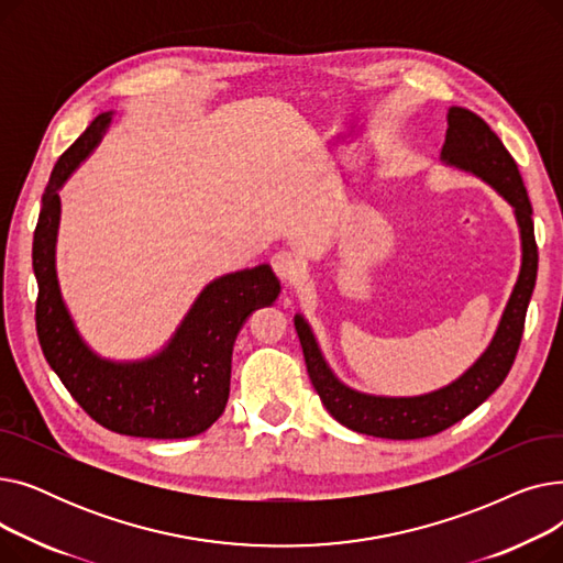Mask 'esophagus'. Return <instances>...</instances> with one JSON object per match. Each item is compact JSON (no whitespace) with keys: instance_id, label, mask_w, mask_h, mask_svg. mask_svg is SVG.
I'll return each instance as SVG.
<instances>
[{"instance_id":"obj_1","label":"esophagus","mask_w":563,"mask_h":563,"mask_svg":"<svg viewBox=\"0 0 563 563\" xmlns=\"http://www.w3.org/2000/svg\"><path fill=\"white\" fill-rule=\"evenodd\" d=\"M272 266H274L276 276H278L283 283H287V285H294V283H297V280L303 276V264H301V260H299L297 255H294V253H289V251L276 253V255L272 257Z\"/></svg>"}]
</instances>
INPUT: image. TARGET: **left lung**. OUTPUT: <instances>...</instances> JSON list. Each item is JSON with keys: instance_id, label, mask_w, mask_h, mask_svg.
Here are the masks:
<instances>
[{"instance_id": "left-lung-1", "label": "left lung", "mask_w": 563, "mask_h": 563, "mask_svg": "<svg viewBox=\"0 0 563 563\" xmlns=\"http://www.w3.org/2000/svg\"><path fill=\"white\" fill-rule=\"evenodd\" d=\"M448 136L440 159L448 166L477 175L490 185L511 207L520 228L522 262L509 303L501 312L499 327L488 349L450 386L418 395V397H376L353 390L333 374L321 356V349L312 335L310 323L297 314V327L303 358L312 386L331 416L351 431L374 438L416 440L435 435L461 422L479 404H484L507 378L520 346L525 314L537 285L539 249L531 221V202L518 170L516 159L505 143L486 125L484 118L463 107H450Z\"/></svg>"}]
</instances>
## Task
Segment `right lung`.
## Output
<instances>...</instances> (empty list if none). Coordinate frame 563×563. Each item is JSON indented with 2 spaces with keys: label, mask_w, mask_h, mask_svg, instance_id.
I'll use <instances>...</instances> for the list:
<instances>
[{
  "label": "right lung",
  "mask_w": 563,
  "mask_h": 563,
  "mask_svg": "<svg viewBox=\"0 0 563 563\" xmlns=\"http://www.w3.org/2000/svg\"><path fill=\"white\" fill-rule=\"evenodd\" d=\"M111 115L113 111L100 113L58 157L43 194L32 251L38 280V342L73 399L104 429L155 440L191 438L221 418L230 395L236 333L251 312L278 299L280 283L269 264L225 274L198 294L180 327L155 356L130 363L98 356L81 340L64 303L54 253L62 219L58 189L100 143Z\"/></svg>",
  "instance_id": "1"
}]
</instances>
